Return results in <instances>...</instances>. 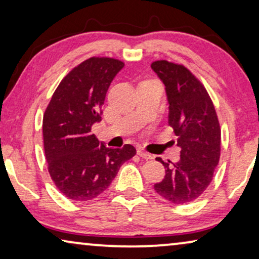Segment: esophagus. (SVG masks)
Returning a JSON list of instances; mask_svg holds the SVG:
<instances>
[{
    "label": "esophagus",
    "mask_w": 259,
    "mask_h": 259,
    "mask_svg": "<svg viewBox=\"0 0 259 259\" xmlns=\"http://www.w3.org/2000/svg\"><path fill=\"white\" fill-rule=\"evenodd\" d=\"M137 153H138V155H139V157L144 158V159H152V158H153V155L145 151L144 148H138Z\"/></svg>",
    "instance_id": "1"
}]
</instances>
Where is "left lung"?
<instances>
[{"mask_svg":"<svg viewBox=\"0 0 259 259\" xmlns=\"http://www.w3.org/2000/svg\"><path fill=\"white\" fill-rule=\"evenodd\" d=\"M151 68L165 86L168 125L180 147L175 164L157 158L165 177L154 190L173 204H186L201 196L213 178L221 157V127L206 90L186 67L160 60Z\"/></svg>","mask_w":259,"mask_h":259,"instance_id":"8db88e82","label":"left lung"}]
</instances>
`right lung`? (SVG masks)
Instances as JSON below:
<instances>
[{
  "mask_svg": "<svg viewBox=\"0 0 259 259\" xmlns=\"http://www.w3.org/2000/svg\"><path fill=\"white\" fill-rule=\"evenodd\" d=\"M111 58H91L63 77L44 115V145L48 171L63 196L86 201L111 185L123 162L136 155L132 145L108 148L92 126L101 121L111 82L123 68Z\"/></svg>",
  "mask_w": 259,
  "mask_h": 259,
  "instance_id": "right-lung-1",
  "label": "right lung"
}]
</instances>
